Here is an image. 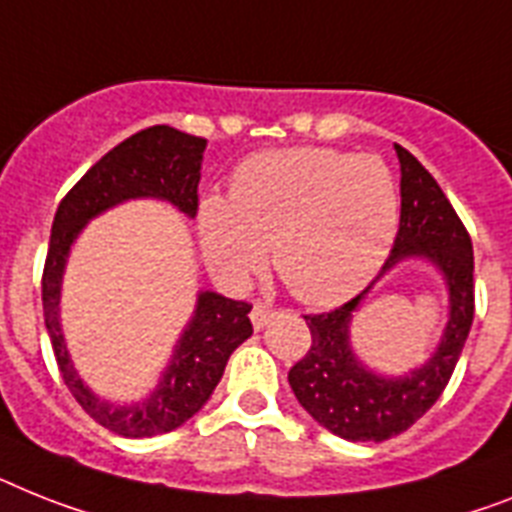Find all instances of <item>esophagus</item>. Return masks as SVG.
I'll list each match as a JSON object with an SVG mask.
<instances>
[{"mask_svg":"<svg viewBox=\"0 0 512 512\" xmlns=\"http://www.w3.org/2000/svg\"><path fill=\"white\" fill-rule=\"evenodd\" d=\"M272 316H274V311L269 306H266V303H261V301H256L253 303V308H251V322H253V327L256 329H264L266 324L272 322Z\"/></svg>","mask_w":512,"mask_h":512,"instance_id":"obj_1","label":"esophagus"}]
</instances>
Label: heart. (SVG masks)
<instances>
[{"mask_svg":"<svg viewBox=\"0 0 512 512\" xmlns=\"http://www.w3.org/2000/svg\"><path fill=\"white\" fill-rule=\"evenodd\" d=\"M400 222L395 175L374 154L290 149L240 164L230 201L206 196L198 232L222 277L246 280L272 246L274 272L311 306L361 290L390 253Z\"/></svg>","mask_w":512,"mask_h":512,"instance_id":"1","label":"heart"}]
</instances>
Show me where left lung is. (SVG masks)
<instances>
[{"label": "left lung", "instance_id": "8db88e82", "mask_svg": "<svg viewBox=\"0 0 512 512\" xmlns=\"http://www.w3.org/2000/svg\"><path fill=\"white\" fill-rule=\"evenodd\" d=\"M395 151L403 172V201L398 238L382 273L408 255L432 260L451 293V322L435 356L421 370L408 378L387 380L366 370L349 350V316L368 287L335 311L303 316L311 329V348L290 369L287 382L298 403L324 429L350 442H384L411 429L445 392L474 324L471 235L424 164L398 143Z\"/></svg>", "mask_w": 512, "mask_h": 512}]
</instances>
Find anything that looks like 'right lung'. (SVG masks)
<instances>
[{
  "label": "right lung",
  "mask_w": 512,
  "mask_h": 512,
  "mask_svg": "<svg viewBox=\"0 0 512 512\" xmlns=\"http://www.w3.org/2000/svg\"><path fill=\"white\" fill-rule=\"evenodd\" d=\"M206 138L180 133L170 125H154L130 135L114 146L80 177L57 206L46 251L41 301L54 358L67 390L96 424L122 437H156L185 424L201 411L219 384L232 350L253 335L251 303L232 301L219 293H201L193 322L177 342L170 369L151 392V398L135 405H112L96 398L75 374L59 327V285L65 272L67 251L88 219L128 198H164L196 217L198 180Z\"/></svg>",
  "instance_id": "add662e5"
}]
</instances>
